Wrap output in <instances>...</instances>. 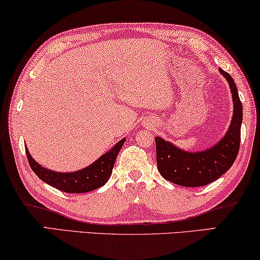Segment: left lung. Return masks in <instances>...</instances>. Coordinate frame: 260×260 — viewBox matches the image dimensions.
<instances>
[{"label":"left lung","instance_id":"8db88e82","mask_svg":"<svg viewBox=\"0 0 260 260\" xmlns=\"http://www.w3.org/2000/svg\"><path fill=\"white\" fill-rule=\"evenodd\" d=\"M219 71L228 80L233 101L231 123L224 137L212 147L199 152L184 151L161 137L155 138L158 170L166 180L173 184L185 187L210 184L226 173L238 155L243 106L233 79L222 69Z\"/></svg>","mask_w":260,"mask_h":260}]
</instances>
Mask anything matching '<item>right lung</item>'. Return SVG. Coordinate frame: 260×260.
I'll use <instances>...</instances> for the list:
<instances>
[{"label":"right lung","instance_id":"right-lung-1","mask_svg":"<svg viewBox=\"0 0 260 260\" xmlns=\"http://www.w3.org/2000/svg\"><path fill=\"white\" fill-rule=\"evenodd\" d=\"M125 140L126 138H123L89 166L75 172H56L48 170L35 161L34 158L29 154L27 147H25V152H27V158L31 170L46 184L62 192L86 193L100 188L107 182L112 174L116 156Z\"/></svg>","mask_w":260,"mask_h":260}]
</instances>
